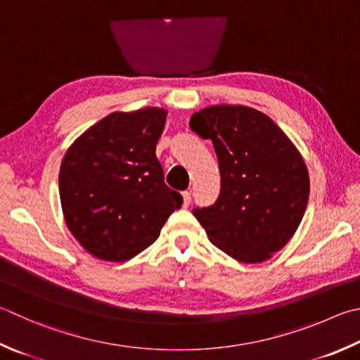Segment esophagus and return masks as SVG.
I'll return each mask as SVG.
<instances>
[{"instance_id": "34e87169", "label": "esophagus", "mask_w": 360, "mask_h": 360, "mask_svg": "<svg viewBox=\"0 0 360 360\" xmlns=\"http://www.w3.org/2000/svg\"><path fill=\"white\" fill-rule=\"evenodd\" d=\"M182 197H184V206H188L192 202V193L191 192H182Z\"/></svg>"}]
</instances>
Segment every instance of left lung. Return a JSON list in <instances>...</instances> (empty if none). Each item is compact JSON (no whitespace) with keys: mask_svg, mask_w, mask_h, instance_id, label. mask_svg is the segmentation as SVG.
<instances>
[{"mask_svg":"<svg viewBox=\"0 0 360 360\" xmlns=\"http://www.w3.org/2000/svg\"><path fill=\"white\" fill-rule=\"evenodd\" d=\"M191 129L211 140L220 193L193 215L209 240L240 263H263L288 244L309 201L302 155L269 116L243 105H214L191 117Z\"/></svg>","mask_w":360,"mask_h":360,"instance_id":"obj_1","label":"left lung"}]
</instances>
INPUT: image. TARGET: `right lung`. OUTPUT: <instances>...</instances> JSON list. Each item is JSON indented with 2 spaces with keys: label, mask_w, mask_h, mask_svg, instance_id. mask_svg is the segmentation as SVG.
<instances>
[{
  "label": "right lung",
  "mask_w": 360,
  "mask_h": 360,
  "mask_svg": "<svg viewBox=\"0 0 360 360\" xmlns=\"http://www.w3.org/2000/svg\"><path fill=\"white\" fill-rule=\"evenodd\" d=\"M167 110L103 117L72 143L60 169V198L70 233L105 261H127L159 238L182 197L163 181L155 145Z\"/></svg>",
  "instance_id": "1"
}]
</instances>
